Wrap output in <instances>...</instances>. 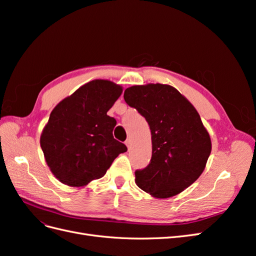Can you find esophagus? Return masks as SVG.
<instances>
[{"label": "esophagus", "instance_id": "obj_1", "mask_svg": "<svg viewBox=\"0 0 256 256\" xmlns=\"http://www.w3.org/2000/svg\"><path fill=\"white\" fill-rule=\"evenodd\" d=\"M125 144L127 145L128 148H130V145H131V141H130V138H127L126 142H125Z\"/></svg>", "mask_w": 256, "mask_h": 256}]
</instances>
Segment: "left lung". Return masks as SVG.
<instances>
[{
  "instance_id": "obj_1",
  "label": "left lung",
  "mask_w": 256,
  "mask_h": 256,
  "mask_svg": "<svg viewBox=\"0 0 256 256\" xmlns=\"http://www.w3.org/2000/svg\"><path fill=\"white\" fill-rule=\"evenodd\" d=\"M124 99L144 116L152 132V159L136 171L138 187L157 198L180 194L203 173L212 152L200 114L168 84L134 85Z\"/></svg>"
}]
</instances>
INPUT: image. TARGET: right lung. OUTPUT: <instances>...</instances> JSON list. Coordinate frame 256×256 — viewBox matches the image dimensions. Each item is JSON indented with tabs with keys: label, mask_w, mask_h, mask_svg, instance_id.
Returning a JSON list of instances; mask_svg holds the SVG:
<instances>
[{
	"label": "right lung",
	"mask_w": 256,
	"mask_h": 256,
	"mask_svg": "<svg viewBox=\"0 0 256 256\" xmlns=\"http://www.w3.org/2000/svg\"><path fill=\"white\" fill-rule=\"evenodd\" d=\"M122 88L109 80H92L52 110L40 146L52 174L64 184L85 187L102 178L125 144L113 138L116 120L108 115Z\"/></svg>",
	"instance_id": "add662e5"
}]
</instances>
